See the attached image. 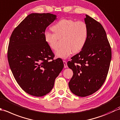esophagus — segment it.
<instances>
[{
    "instance_id": "esophagus-1",
    "label": "esophagus",
    "mask_w": 120,
    "mask_h": 120,
    "mask_svg": "<svg viewBox=\"0 0 120 120\" xmlns=\"http://www.w3.org/2000/svg\"><path fill=\"white\" fill-rule=\"evenodd\" d=\"M63 63H64V67L65 68H67L68 66H67V64L66 61L63 60Z\"/></svg>"
}]
</instances>
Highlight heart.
Listing matches in <instances>:
<instances>
[{
    "label": "heart",
    "instance_id": "heart-1",
    "mask_svg": "<svg viewBox=\"0 0 120 120\" xmlns=\"http://www.w3.org/2000/svg\"><path fill=\"white\" fill-rule=\"evenodd\" d=\"M54 33L45 31L44 38L51 49L57 50L59 39L63 38V47L55 53L57 57L66 59L72 53L80 52L84 46L89 36V27L83 21L63 19L52 26Z\"/></svg>",
    "mask_w": 120,
    "mask_h": 120
}]
</instances>
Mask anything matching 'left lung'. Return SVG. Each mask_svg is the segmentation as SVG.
Returning <instances> with one entry per match:
<instances>
[{
  "label": "left lung",
  "instance_id": "8db88e82",
  "mask_svg": "<svg viewBox=\"0 0 120 120\" xmlns=\"http://www.w3.org/2000/svg\"><path fill=\"white\" fill-rule=\"evenodd\" d=\"M85 22L89 36L83 48L67 63L73 71L68 83L72 93L85 97L97 91L108 75L111 60V46L101 24L88 15Z\"/></svg>",
  "mask_w": 120,
  "mask_h": 120
}]
</instances>
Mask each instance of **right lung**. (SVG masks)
<instances>
[{"label":"right lung","instance_id":"obj_1","mask_svg":"<svg viewBox=\"0 0 120 120\" xmlns=\"http://www.w3.org/2000/svg\"><path fill=\"white\" fill-rule=\"evenodd\" d=\"M56 19L51 13H31L14 29L10 39L8 60L12 74L23 90L37 97L49 93L64 67L62 60L46 43L44 33Z\"/></svg>","mask_w":120,"mask_h":120}]
</instances>
